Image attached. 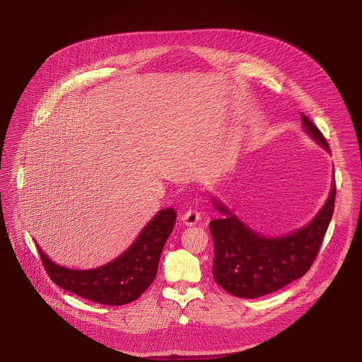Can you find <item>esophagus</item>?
Instances as JSON below:
<instances>
[{"label":"esophagus","mask_w":362,"mask_h":362,"mask_svg":"<svg viewBox=\"0 0 362 362\" xmlns=\"http://www.w3.org/2000/svg\"><path fill=\"white\" fill-rule=\"evenodd\" d=\"M182 221L185 225L187 226H193L196 225L199 221H200V214L194 209H189L183 216H182Z\"/></svg>","instance_id":"esophagus-1"}]
</instances>
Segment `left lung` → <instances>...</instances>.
<instances>
[{
    "mask_svg": "<svg viewBox=\"0 0 362 362\" xmlns=\"http://www.w3.org/2000/svg\"><path fill=\"white\" fill-rule=\"evenodd\" d=\"M305 132L329 151L320 129L300 115ZM335 180L318 215L306 226L278 238H265L249 229L228 208L214 200L223 215L209 223L215 245L214 278L238 298H259L272 293L313 267L331 222L335 204Z\"/></svg>",
    "mask_w": 362,
    "mask_h": 362,
    "instance_id": "8db88e82",
    "label": "left lung"
}]
</instances>
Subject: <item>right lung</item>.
Here are the masks:
<instances>
[{"label": "right lung", "mask_w": 362, "mask_h": 362, "mask_svg": "<svg viewBox=\"0 0 362 362\" xmlns=\"http://www.w3.org/2000/svg\"><path fill=\"white\" fill-rule=\"evenodd\" d=\"M175 222L173 208L160 211L123 255L95 269H69L51 261L38 245L37 250L49 279L62 289L97 303L119 306L136 300L156 278L160 255Z\"/></svg>", "instance_id": "obj_1"}]
</instances>
